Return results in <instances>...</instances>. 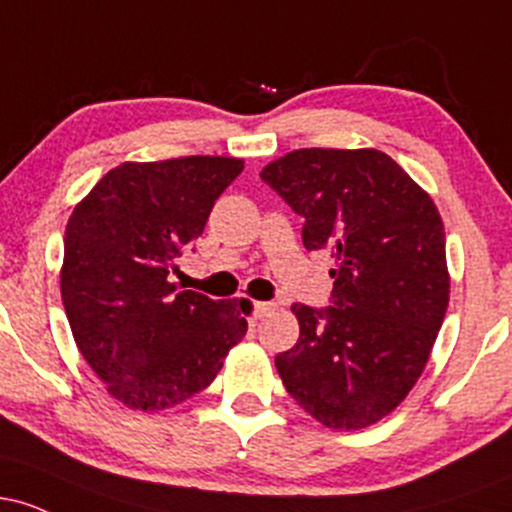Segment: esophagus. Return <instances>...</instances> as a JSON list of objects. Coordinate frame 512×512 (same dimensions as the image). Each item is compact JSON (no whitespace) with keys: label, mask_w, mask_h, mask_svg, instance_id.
<instances>
[{"label":"esophagus","mask_w":512,"mask_h":512,"mask_svg":"<svg viewBox=\"0 0 512 512\" xmlns=\"http://www.w3.org/2000/svg\"><path fill=\"white\" fill-rule=\"evenodd\" d=\"M272 310H274V303H262V301L252 303V315H255L257 320H260V317H264V315H269Z\"/></svg>","instance_id":"obj_1"}]
</instances>
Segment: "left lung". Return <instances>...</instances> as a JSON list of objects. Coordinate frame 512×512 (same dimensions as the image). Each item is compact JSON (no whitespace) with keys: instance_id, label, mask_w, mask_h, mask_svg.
Returning a JSON list of instances; mask_svg holds the SVG:
<instances>
[{"instance_id":"8db88e82","label":"left lung","mask_w":512,"mask_h":512,"mask_svg":"<svg viewBox=\"0 0 512 512\" xmlns=\"http://www.w3.org/2000/svg\"><path fill=\"white\" fill-rule=\"evenodd\" d=\"M260 178L303 216L305 250H330V308L291 305L301 325L274 358L286 392L337 431L378 424L409 395L450 301L436 204L375 149H298Z\"/></svg>"}]
</instances>
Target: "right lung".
Masks as SVG:
<instances>
[{
	"instance_id": "obj_1",
	"label": "right lung",
	"mask_w": 512,
	"mask_h": 512,
	"mask_svg": "<svg viewBox=\"0 0 512 512\" xmlns=\"http://www.w3.org/2000/svg\"><path fill=\"white\" fill-rule=\"evenodd\" d=\"M243 158L122 163L76 204L64 231L62 303L108 395L161 411L209 387L248 332L243 303L178 291L175 257L202 236ZM245 313V310H244Z\"/></svg>"
}]
</instances>
